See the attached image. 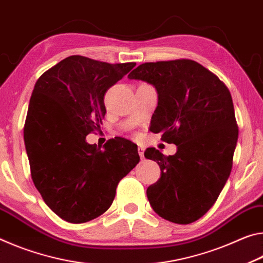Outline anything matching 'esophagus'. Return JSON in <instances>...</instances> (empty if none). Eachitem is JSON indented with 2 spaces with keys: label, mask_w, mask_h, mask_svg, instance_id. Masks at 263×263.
<instances>
[{
  "label": "esophagus",
  "mask_w": 263,
  "mask_h": 263,
  "mask_svg": "<svg viewBox=\"0 0 263 263\" xmlns=\"http://www.w3.org/2000/svg\"><path fill=\"white\" fill-rule=\"evenodd\" d=\"M137 153H139L141 158H143V156H144V148L143 147H139V148H137Z\"/></svg>",
  "instance_id": "34e87169"
}]
</instances>
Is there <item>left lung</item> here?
Returning <instances> with one entry per match:
<instances>
[{
	"mask_svg": "<svg viewBox=\"0 0 263 263\" xmlns=\"http://www.w3.org/2000/svg\"><path fill=\"white\" fill-rule=\"evenodd\" d=\"M128 78L156 88L150 130L177 145L172 156L144 152L161 167V178L147 189L149 203L165 220L196 221L216 203L233 164L239 130L229 88L190 59L141 64Z\"/></svg>",
	"mask_w": 263,
	"mask_h": 263,
	"instance_id": "8db88e82",
	"label": "left lung"
}]
</instances>
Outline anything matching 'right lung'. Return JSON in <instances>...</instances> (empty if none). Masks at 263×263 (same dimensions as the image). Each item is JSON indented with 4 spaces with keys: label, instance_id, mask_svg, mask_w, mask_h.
<instances>
[{
    "label": "right lung",
    "instance_id": "obj_1",
    "mask_svg": "<svg viewBox=\"0 0 263 263\" xmlns=\"http://www.w3.org/2000/svg\"><path fill=\"white\" fill-rule=\"evenodd\" d=\"M136 63L71 55L43 73L30 99L24 142L34 186L64 220L81 223L109 209L116 186L140 161L137 145L86 142L105 118L103 97Z\"/></svg>",
    "mask_w": 263,
    "mask_h": 263
}]
</instances>
